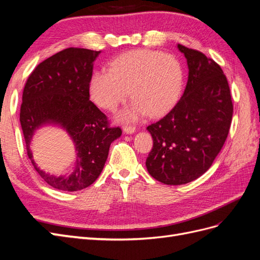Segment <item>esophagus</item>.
<instances>
[{
    "label": "esophagus",
    "instance_id": "1",
    "mask_svg": "<svg viewBox=\"0 0 260 260\" xmlns=\"http://www.w3.org/2000/svg\"><path fill=\"white\" fill-rule=\"evenodd\" d=\"M123 131L127 135H132V133L136 132V127L135 125H123Z\"/></svg>",
    "mask_w": 260,
    "mask_h": 260
}]
</instances>
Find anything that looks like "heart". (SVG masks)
Returning <instances> with one entry per match:
<instances>
[{
	"label": "heart",
	"mask_w": 260,
	"mask_h": 260,
	"mask_svg": "<svg viewBox=\"0 0 260 260\" xmlns=\"http://www.w3.org/2000/svg\"><path fill=\"white\" fill-rule=\"evenodd\" d=\"M183 70L171 54L133 50L120 54L108 70H96L90 78V98L99 107L115 111L129 96L132 103L119 114L122 120H137L147 114H166L178 101Z\"/></svg>",
	"instance_id": "1"
}]
</instances>
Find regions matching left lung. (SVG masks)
I'll list each match as a JSON object with an SVG mask.
<instances>
[{"label":"left lung","instance_id":"1","mask_svg":"<svg viewBox=\"0 0 260 260\" xmlns=\"http://www.w3.org/2000/svg\"><path fill=\"white\" fill-rule=\"evenodd\" d=\"M188 78L183 95L160 120L149 124L153 148L148 174L159 182L180 185L210 168L230 130L233 104L221 67L198 50L178 44Z\"/></svg>","mask_w":260,"mask_h":260}]
</instances>
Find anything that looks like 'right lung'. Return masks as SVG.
Instances as JSON below:
<instances>
[{"mask_svg": "<svg viewBox=\"0 0 260 260\" xmlns=\"http://www.w3.org/2000/svg\"><path fill=\"white\" fill-rule=\"evenodd\" d=\"M100 53L62 50L40 62L23 88L20 124L28 157L40 177L57 190L74 192L90 186L104 168L111 143L121 136V129L109 127L106 115L90 101L89 82ZM46 123L60 125L75 143L76 167L67 176L45 174L33 160L29 142L34 131Z\"/></svg>", "mask_w": 260, "mask_h": 260, "instance_id": "add662e5", "label": "right lung"}]
</instances>
